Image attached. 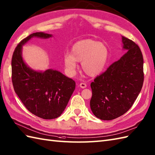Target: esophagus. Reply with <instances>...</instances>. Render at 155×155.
<instances>
[{
	"mask_svg": "<svg viewBox=\"0 0 155 155\" xmlns=\"http://www.w3.org/2000/svg\"><path fill=\"white\" fill-rule=\"evenodd\" d=\"M79 86H80V87L82 88H85L86 87V84L84 83V82H81V83L79 84Z\"/></svg>",
	"mask_w": 155,
	"mask_h": 155,
	"instance_id": "obj_1",
	"label": "esophagus"
}]
</instances>
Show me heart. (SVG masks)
I'll list each match as a JSON object with an SVG mask.
<instances>
[{
    "label": "heart",
    "instance_id": "b5f03b06",
    "mask_svg": "<svg viewBox=\"0 0 155 155\" xmlns=\"http://www.w3.org/2000/svg\"><path fill=\"white\" fill-rule=\"evenodd\" d=\"M109 50L101 43L91 39L78 41L72 47L71 53L64 55V64L67 73L76 72L77 61H82L84 73L91 77L97 76L103 71L109 58Z\"/></svg>",
    "mask_w": 155,
    "mask_h": 155
}]
</instances>
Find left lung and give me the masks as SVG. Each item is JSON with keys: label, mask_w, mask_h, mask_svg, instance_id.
I'll return each instance as SVG.
<instances>
[{"label": "left lung", "mask_w": 155, "mask_h": 155, "mask_svg": "<svg viewBox=\"0 0 155 155\" xmlns=\"http://www.w3.org/2000/svg\"><path fill=\"white\" fill-rule=\"evenodd\" d=\"M127 52L91 84L90 102L94 116L102 120L120 117L131 108L144 81L143 57L137 44L122 37Z\"/></svg>", "instance_id": "8db88e82"}]
</instances>
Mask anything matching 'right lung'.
Instances as JSON below:
<instances>
[{"mask_svg":"<svg viewBox=\"0 0 155 155\" xmlns=\"http://www.w3.org/2000/svg\"><path fill=\"white\" fill-rule=\"evenodd\" d=\"M51 34L36 32L23 39L14 49L12 58V81L14 91L31 114L44 120L59 117L75 89V82L60 72L44 73L30 69L21 57L22 45L33 37L49 38Z\"/></svg>","mask_w":155,"mask_h":155,"instance_id":"obj_1","label":"right lung"}]
</instances>
